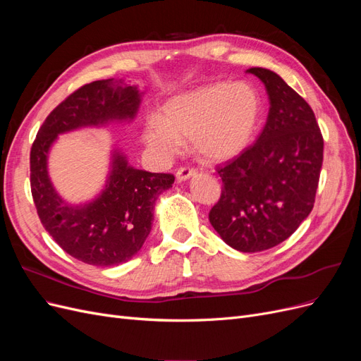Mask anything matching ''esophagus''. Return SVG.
Segmentation results:
<instances>
[{
    "mask_svg": "<svg viewBox=\"0 0 361 361\" xmlns=\"http://www.w3.org/2000/svg\"><path fill=\"white\" fill-rule=\"evenodd\" d=\"M195 174H197V170H195L194 167L183 166V167L178 169V171H176V178H178V180H187V179H190V178L195 176Z\"/></svg>",
    "mask_w": 361,
    "mask_h": 361,
    "instance_id": "34e87169",
    "label": "esophagus"
}]
</instances>
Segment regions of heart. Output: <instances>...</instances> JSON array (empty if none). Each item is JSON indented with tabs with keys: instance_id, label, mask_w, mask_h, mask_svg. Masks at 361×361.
Masks as SVG:
<instances>
[{
	"instance_id": "heart-1",
	"label": "heart",
	"mask_w": 361,
	"mask_h": 361,
	"mask_svg": "<svg viewBox=\"0 0 361 361\" xmlns=\"http://www.w3.org/2000/svg\"><path fill=\"white\" fill-rule=\"evenodd\" d=\"M260 110V96L248 82L206 84L170 97L164 120L150 117L146 122L145 140L162 157L178 154L183 140H192L204 158L228 159L251 143Z\"/></svg>"
}]
</instances>
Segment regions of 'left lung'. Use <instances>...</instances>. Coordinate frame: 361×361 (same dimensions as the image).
<instances>
[{
    "label": "left lung",
    "instance_id": "left-lung-1",
    "mask_svg": "<svg viewBox=\"0 0 361 361\" xmlns=\"http://www.w3.org/2000/svg\"><path fill=\"white\" fill-rule=\"evenodd\" d=\"M247 72L265 84L269 113L256 143L216 167L223 188L209 221L227 245L256 253L285 241L312 212L324 138L310 105L277 73Z\"/></svg>",
    "mask_w": 361,
    "mask_h": 361
}]
</instances>
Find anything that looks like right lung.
I'll list each match as a JSON object with an SVG mask.
<instances>
[{
  "instance_id": "add662e5",
  "label": "right lung",
  "mask_w": 361,
  "mask_h": 361,
  "mask_svg": "<svg viewBox=\"0 0 361 361\" xmlns=\"http://www.w3.org/2000/svg\"><path fill=\"white\" fill-rule=\"evenodd\" d=\"M140 101L137 87L122 80L85 84L54 108L31 146L30 183L40 223L68 255L84 264L114 267L135 256L150 233L158 195L171 187L174 176L130 167L116 150L99 197L71 206L49 180V147L59 134L68 130L133 120Z\"/></svg>"
}]
</instances>
